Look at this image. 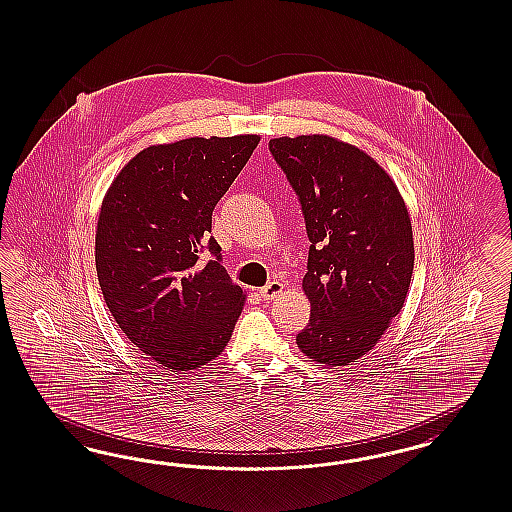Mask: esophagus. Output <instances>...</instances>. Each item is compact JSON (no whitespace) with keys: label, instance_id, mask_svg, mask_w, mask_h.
Returning <instances> with one entry per match:
<instances>
[{"label":"esophagus","instance_id":"1","mask_svg":"<svg viewBox=\"0 0 512 512\" xmlns=\"http://www.w3.org/2000/svg\"><path fill=\"white\" fill-rule=\"evenodd\" d=\"M281 291H283V283H279V281H270L268 285H264L263 289H259V293H261L264 300L276 298Z\"/></svg>","mask_w":512,"mask_h":512}]
</instances>
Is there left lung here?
Here are the masks:
<instances>
[{
	"label": "left lung",
	"instance_id": "obj_1",
	"mask_svg": "<svg viewBox=\"0 0 512 512\" xmlns=\"http://www.w3.org/2000/svg\"><path fill=\"white\" fill-rule=\"evenodd\" d=\"M302 208L310 238L302 281L311 317L296 334L304 355L345 366L372 351L409 291L415 248L402 195L351 144L302 135L268 142Z\"/></svg>",
	"mask_w": 512,
	"mask_h": 512
}]
</instances>
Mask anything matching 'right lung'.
I'll list each match as a JSON object with an SVG mask.
<instances>
[{
  "instance_id": "add662e5",
  "label": "right lung",
  "mask_w": 512,
  "mask_h": 512,
  "mask_svg": "<svg viewBox=\"0 0 512 512\" xmlns=\"http://www.w3.org/2000/svg\"><path fill=\"white\" fill-rule=\"evenodd\" d=\"M257 144V135H240L150 146L103 201L95 266L105 302L125 336L165 370L199 368L233 336L244 295L210 236L212 212Z\"/></svg>"
}]
</instances>
